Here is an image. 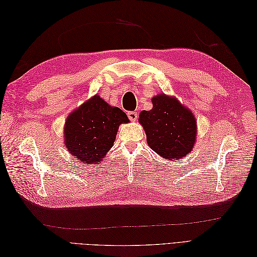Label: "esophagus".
<instances>
[{"instance_id": "esophagus-1", "label": "esophagus", "mask_w": 257, "mask_h": 257, "mask_svg": "<svg viewBox=\"0 0 257 257\" xmlns=\"http://www.w3.org/2000/svg\"><path fill=\"white\" fill-rule=\"evenodd\" d=\"M127 116H128V119H130L131 121H136L138 114H137L136 111H128V112H127Z\"/></svg>"}]
</instances>
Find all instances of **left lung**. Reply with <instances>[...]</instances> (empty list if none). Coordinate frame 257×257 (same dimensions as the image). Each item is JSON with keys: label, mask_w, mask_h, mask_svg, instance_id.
I'll use <instances>...</instances> for the list:
<instances>
[{"label": "left lung", "mask_w": 257, "mask_h": 257, "mask_svg": "<svg viewBox=\"0 0 257 257\" xmlns=\"http://www.w3.org/2000/svg\"><path fill=\"white\" fill-rule=\"evenodd\" d=\"M153 108L139 114L147 143L167 160H178L190 153L196 141V119L175 97L159 94L152 97Z\"/></svg>", "instance_id": "obj_1"}]
</instances>
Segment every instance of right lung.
Returning <instances> with one entry per match:
<instances>
[{
    "label": "right lung",
    "instance_id": "add662e5",
    "mask_svg": "<svg viewBox=\"0 0 257 257\" xmlns=\"http://www.w3.org/2000/svg\"><path fill=\"white\" fill-rule=\"evenodd\" d=\"M130 122L126 113L92 96L67 116L64 144L76 160L87 166L97 164L113 146L119 125Z\"/></svg>",
    "mask_w": 257,
    "mask_h": 257
}]
</instances>
